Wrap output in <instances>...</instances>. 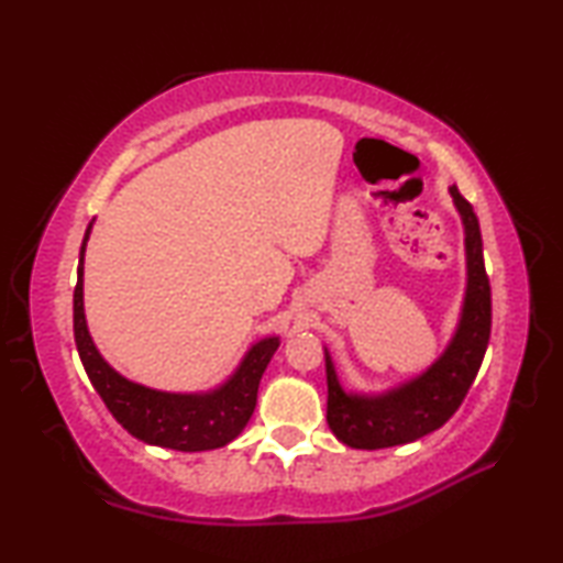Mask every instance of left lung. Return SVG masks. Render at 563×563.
I'll return each mask as SVG.
<instances>
[{
	"instance_id": "obj_1",
	"label": "left lung",
	"mask_w": 563,
	"mask_h": 563,
	"mask_svg": "<svg viewBox=\"0 0 563 563\" xmlns=\"http://www.w3.org/2000/svg\"><path fill=\"white\" fill-rule=\"evenodd\" d=\"M450 196L464 228L466 285L460 318L442 355L419 375L379 393L345 389L325 347L328 424L352 450H385L415 442L450 419L470 393L492 332V288L484 271L482 233L470 201L450 186Z\"/></svg>"
}]
</instances>
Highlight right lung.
<instances>
[{
    "label": "right lung",
    "instance_id": "add662e5",
    "mask_svg": "<svg viewBox=\"0 0 563 563\" xmlns=\"http://www.w3.org/2000/svg\"><path fill=\"white\" fill-rule=\"evenodd\" d=\"M91 228L93 221L84 233L79 268H76L74 340L81 365L103 405L123 430L146 444L176 452H206L233 442L253 417L261 377L275 350L280 347V335L255 340L221 385L201 389V393H166V389L146 387L123 377L93 345L87 312H84V253H87Z\"/></svg>",
    "mask_w": 563,
    "mask_h": 563
}]
</instances>
